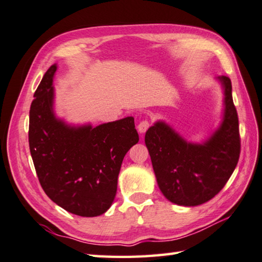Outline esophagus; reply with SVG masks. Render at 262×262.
<instances>
[{
	"label": "esophagus",
	"mask_w": 262,
	"mask_h": 262,
	"mask_svg": "<svg viewBox=\"0 0 262 262\" xmlns=\"http://www.w3.org/2000/svg\"><path fill=\"white\" fill-rule=\"evenodd\" d=\"M150 127V122L147 120H142L139 126H137V130H139V133H141V134H143V133H145L147 130V128Z\"/></svg>",
	"instance_id": "esophagus-1"
}]
</instances>
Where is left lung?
Returning <instances> with one entry per match:
<instances>
[{"instance_id":"obj_1","label":"left lung","mask_w":262,"mask_h":262,"mask_svg":"<svg viewBox=\"0 0 262 262\" xmlns=\"http://www.w3.org/2000/svg\"><path fill=\"white\" fill-rule=\"evenodd\" d=\"M219 80L225 89V116L205 143H188L161 121L145 133L157 182L164 196L178 205L197 206L210 201L225 187L238 163L241 136L231 81L226 75Z\"/></svg>"}]
</instances>
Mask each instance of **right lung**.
Instances as JSON below:
<instances>
[{
  "label": "right lung",
  "mask_w": 262,
  "mask_h": 262,
  "mask_svg": "<svg viewBox=\"0 0 262 262\" xmlns=\"http://www.w3.org/2000/svg\"><path fill=\"white\" fill-rule=\"evenodd\" d=\"M52 65L34 93L28 143L42 189L52 202L80 216H97L116 197L123 157L139 142L134 118L97 127H71L52 111Z\"/></svg>",
  "instance_id": "1"
}]
</instances>
